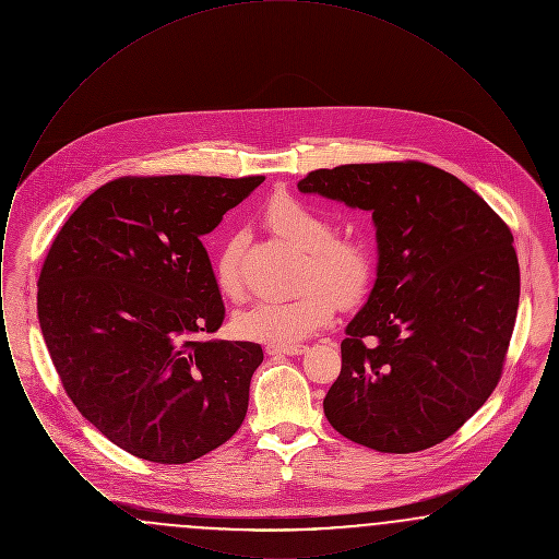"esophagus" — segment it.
I'll return each instance as SVG.
<instances>
[{
  "instance_id": "obj_1",
  "label": "esophagus",
  "mask_w": 559,
  "mask_h": 559,
  "mask_svg": "<svg viewBox=\"0 0 559 559\" xmlns=\"http://www.w3.org/2000/svg\"><path fill=\"white\" fill-rule=\"evenodd\" d=\"M308 347L306 346H267L266 354L270 356H299L306 354Z\"/></svg>"
}]
</instances>
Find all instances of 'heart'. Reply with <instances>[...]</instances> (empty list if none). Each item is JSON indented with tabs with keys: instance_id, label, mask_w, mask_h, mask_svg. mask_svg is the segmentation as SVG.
<instances>
[{
	"instance_id": "1",
	"label": "heart",
	"mask_w": 559,
	"mask_h": 559,
	"mask_svg": "<svg viewBox=\"0 0 559 559\" xmlns=\"http://www.w3.org/2000/svg\"><path fill=\"white\" fill-rule=\"evenodd\" d=\"M267 228L306 251L299 287L295 297H262L233 317V331L240 340L267 346H295L314 335L342 308L365 299L374 276L371 249L354 239H340L335 222L317 207L289 194L270 199L264 212ZM245 233H233L213 260V281L228 299L242 295V251Z\"/></svg>"
}]
</instances>
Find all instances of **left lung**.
Segmentation results:
<instances>
[{
    "instance_id": "left-lung-1",
    "label": "left lung",
    "mask_w": 559,
    "mask_h": 559,
    "mask_svg": "<svg viewBox=\"0 0 559 559\" xmlns=\"http://www.w3.org/2000/svg\"><path fill=\"white\" fill-rule=\"evenodd\" d=\"M299 192L372 213L377 278L347 322L324 415L347 440L417 452L497 388L520 301L513 235L449 171L419 160L310 171Z\"/></svg>"
}]
</instances>
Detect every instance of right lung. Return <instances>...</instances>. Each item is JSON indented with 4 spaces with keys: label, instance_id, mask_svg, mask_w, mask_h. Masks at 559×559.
Masks as SVG:
<instances>
[{
    "label": "right lung",
    "instance_id": "right-lung-1",
    "mask_svg": "<svg viewBox=\"0 0 559 559\" xmlns=\"http://www.w3.org/2000/svg\"><path fill=\"white\" fill-rule=\"evenodd\" d=\"M262 176L119 178L64 222L39 274L37 317L81 415L133 456L178 465L239 429L264 352L199 342L224 304L201 237Z\"/></svg>",
    "mask_w": 559,
    "mask_h": 559
}]
</instances>
